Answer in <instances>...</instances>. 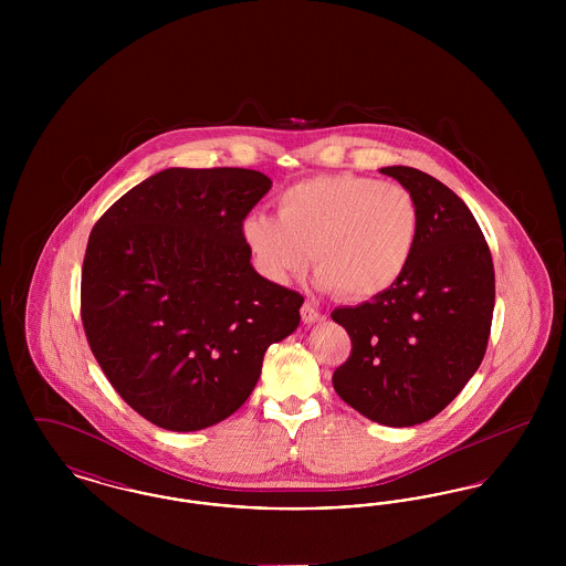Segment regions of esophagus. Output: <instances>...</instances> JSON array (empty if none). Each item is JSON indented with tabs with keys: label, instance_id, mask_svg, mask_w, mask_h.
<instances>
[{
	"label": "esophagus",
	"instance_id": "esophagus-1",
	"mask_svg": "<svg viewBox=\"0 0 566 566\" xmlns=\"http://www.w3.org/2000/svg\"><path fill=\"white\" fill-rule=\"evenodd\" d=\"M301 318H303V323L305 324H316L323 321V312L314 305V303H310V301H305L303 305H301Z\"/></svg>",
	"mask_w": 566,
	"mask_h": 566
}]
</instances>
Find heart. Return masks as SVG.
Instances as JSON below:
<instances>
[{"label":"heart","mask_w":566,"mask_h":566,"mask_svg":"<svg viewBox=\"0 0 566 566\" xmlns=\"http://www.w3.org/2000/svg\"><path fill=\"white\" fill-rule=\"evenodd\" d=\"M275 208L277 218L250 214L242 222L243 243L275 284L295 277L312 256L318 289L371 298L403 277L418 245V203L401 185L316 176L280 192Z\"/></svg>","instance_id":"1"}]
</instances>
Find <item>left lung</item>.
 <instances>
[{"instance_id": "left-lung-1", "label": "left lung", "mask_w": 566, "mask_h": 566, "mask_svg": "<svg viewBox=\"0 0 566 566\" xmlns=\"http://www.w3.org/2000/svg\"><path fill=\"white\" fill-rule=\"evenodd\" d=\"M379 171L413 195L420 235L392 289L331 314L352 339L333 388L377 424L413 427L452 403L482 365L494 265L478 220L454 190L413 167Z\"/></svg>"}]
</instances>
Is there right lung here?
<instances>
[{
	"instance_id": "add662e5",
	"label": "right lung",
	"mask_w": 566,
	"mask_h": 566,
	"mask_svg": "<svg viewBox=\"0 0 566 566\" xmlns=\"http://www.w3.org/2000/svg\"><path fill=\"white\" fill-rule=\"evenodd\" d=\"M271 180L169 167L102 216L82 263L88 346L123 397L167 431L208 429L254 390L263 356L298 326L303 296L259 275L242 222Z\"/></svg>"
}]
</instances>
